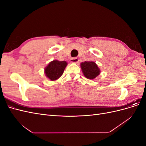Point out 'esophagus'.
<instances>
[{"mask_svg":"<svg viewBox=\"0 0 146 146\" xmlns=\"http://www.w3.org/2000/svg\"><path fill=\"white\" fill-rule=\"evenodd\" d=\"M78 58H77V57H75V58H72L70 59V62L72 63H76L78 62Z\"/></svg>","mask_w":146,"mask_h":146,"instance_id":"1","label":"esophagus"}]
</instances>
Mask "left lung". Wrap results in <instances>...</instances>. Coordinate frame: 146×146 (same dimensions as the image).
Here are the masks:
<instances>
[{
    "label": "left lung",
    "mask_w": 146,
    "mask_h": 146,
    "mask_svg": "<svg viewBox=\"0 0 146 146\" xmlns=\"http://www.w3.org/2000/svg\"><path fill=\"white\" fill-rule=\"evenodd\" d=\"M80 66L83 75L88 79L92 80L100 73V70L94 61H85L80 64Z\"/></svg>",
    "instance_id": "1"
}]
</instances>
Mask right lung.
<instances>
[{
    "label": "right lung",
    "mask_w": 146,
    "mask_h": 146,
    "mask_svg": "<svg viewBox=\"0 0 146 146\" xmlns=\"http://www.w3.org/2000/svg\"><path fill=\"white\" fill-rule=\"evenodd\" d=\"M68 63L65 61L54 60L49 63L44 69L46 76L50 80H56L64 72Z\"/></svg>",
    "instance_id": "1"
}]
</instances>
